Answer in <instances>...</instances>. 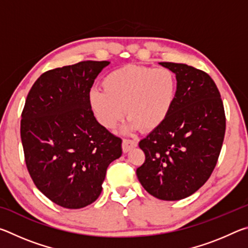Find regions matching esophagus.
I'll return each mask as SVG.
<instances>
[{
	"label": "esophagus",
	"mask_w": 248,
	"mask_h": 248,
	"mask_svg": "<svg viewBox=\"0 0 248 248\" xmlns=\"http://www.w3.org/2000/svg\"><path fill=\"white\" fill-rule=\"evenodd\" d=\"M138 145V141L134 139H124L123 141V151L124 153L129 152L130 150L136 148Z\"/></svg>",
	"instance_id": "obj_1"
}]
</instances>
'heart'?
<instances>
[{"label":"heart","instance_id":"b5f03b06","mask_svg":"<svg viewBox=\"0 0 248 248\" xmlns=\"http://www.w3.org/2000/svg\"><path fill=\"white\" fill-rule=\"evenodd\" d=\"M103 89L90 93L96 118L106 128H115L125 115L131 128L151 131L167 118L177 91L174 73L167 68L129 64L109 72Z\"/></svg>","mask_w":248,"mask_h":248}]
</instances>
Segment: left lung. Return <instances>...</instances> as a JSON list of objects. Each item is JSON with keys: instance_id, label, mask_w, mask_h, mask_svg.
<instances>
[{"instance_id": "left-lung-1", "label": "left lung", "mask_w": 248, "mask_h": 248, "mask_svg": "<svg viewBox=\"0 0 248 248\" xmlns=\"http://www.w3.org/2000/svg\"><path fill=\"white\" fill-rule=\"evenodd\" d=\"M176 74L173 107L161 125L139 142L145 154L137 176L155 198L180 200L211 176L225 134L220 92L208 73L194 66L159 62Z\"/></svg>"}]
</instances>
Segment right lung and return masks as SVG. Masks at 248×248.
<instances>
[{
	"instance_id": "1",
	"label": "right lung",
	"mask_w": 248,
	"mask_h": 248,
	"mask_svg": "<svg viewBox=\"0 0 248 248\" xmlns=\"http://www.w3.org/2000/svg\"><path fill=\"white\" fill-rule=\"evenodd\" d=\"M108 61L49 70L33 83L20 120L25 162L33 184L60 207L79 209L102 192L108 165L123 153L120 138L94 117L90 92Z\"/></svg>"
}]
</instances>
